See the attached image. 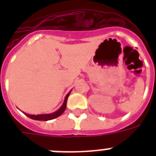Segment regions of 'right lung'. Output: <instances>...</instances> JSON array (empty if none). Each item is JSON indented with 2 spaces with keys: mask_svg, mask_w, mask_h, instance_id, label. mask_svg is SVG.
<instances>
[{
  "mask_svg": "<svg viewBox=\"0 0 156 156\" xmlns=\"http://www.w3.org/2000/svg\"><path fill=\"white\" fill-rule=\"evenodd\" d=\"M71 91V90H70ZM70 91L66 95V98H65V100H64L63 104L61 105V108L56 110V112H54L52 113L49 114H38V115H30V114L24 113L26 114V116H27L28 117H30V119H33V120H35V121H49V120H52V119H55L56 117H58L63 113L64 111L66 110V103H67V100H68V97L69 94H70Z\"/></svg>",
  "mask_w": 156,
  "mask_h": 156,
  "instance_id": "right-lung-1",
  "label": "right lung"
}]
</instances>
